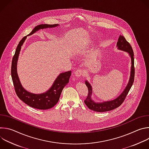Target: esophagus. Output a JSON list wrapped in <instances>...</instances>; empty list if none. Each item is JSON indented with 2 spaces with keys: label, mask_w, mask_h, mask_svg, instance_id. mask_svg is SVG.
Instances as JSON below:
<instances>
[{
  "label": "esophagus",
  "mask_w": 149,
  "mask_h": 149,
  "mask_svg": "<svg viewBox=\"0 0 149 149\" xmlns=\"http://www.w3.org/2000/svg\"><path fill=\"white\" fill-rule=\"evenodd\" d=\"M84 74V72L82 70H78L75 72V75L76 77H78V78L81 76H83Z\"/></svg>",
  "instance_id": "34e87169"
}]
</instances>
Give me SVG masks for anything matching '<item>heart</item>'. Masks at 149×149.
Instances as JSON below:
<instances>
[{
  "label": "heart",
  "mask_w": 149,
  "mask_h": 149,
  "mask_svg": "<svg viewBox=\"0 0 149 149\" xmlns=\"http://www.w3.org/2000/svg\"><path fill=\"white\" fill-rule=\"evenodd\" d=\"M87 45H88V44H87ZM84 46H85V45H84Z\"/></svg>",
  "instance_id": "b5f03b06"
}]
</instances>
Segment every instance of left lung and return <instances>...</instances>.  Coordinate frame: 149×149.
<instances>
[{"instance_id":"left-lung-1","label":"left lung","mask_w":149,"mask_h":149,"mask_svg":"<svg viewBox=\"0 0 149 149\" xmlns=\"http://www.w3.org/2000/svg\"><path fill=\"white\" fill-rule=\"evenodd\" d=\"M117 47L118 49L124 51L128 52L131 57L132 61V66H131V71H130V77L127 86L123 91V92L116 99L109 101H104L103 102H96L93 101L91 98L93 90L91 84L87 81H86V85L87 86L88 93L86 99L84 100V102L86 105L90 109L94 111L97 112H105L114 110L117 107L124 102L127 94L129 93L132 85L134 82V52L132 49V46L129 44V42H127L125 38L120 35L118 40L117 43Z\"/></svg>"}]
</instances>
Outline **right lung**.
I'll return each instance as SVG.
<instances>
[{
  "instance_id": "right-lung-1",
  "label": "right lung",
  "mask_w": 149,
  "mask_h": 149,
  "mask_svg": "<svg viewBox=\"0 0 149 149\" xmlns=\"http://www.w3.org/2000/svg\"><path fill=\"white\" fill-rule=\"evenodd\" d=\"M58 24L48 25L40 24L34 28L32 32L28 35L29 36L39 31V29L48 28H54L58 26ZM27 36L24 37L20 40L16 49L15 55L13 57L11 67V76L13 81V86L17 97L31 107L39 110H48L52 108L58 102L61 92L66 85L69 82L71 71H67L60 74L55 80L52 87L47 92L42 94H36L27 91L20 84L17 73V62L24 42Z\"/></svg>"
}]
</instances>
